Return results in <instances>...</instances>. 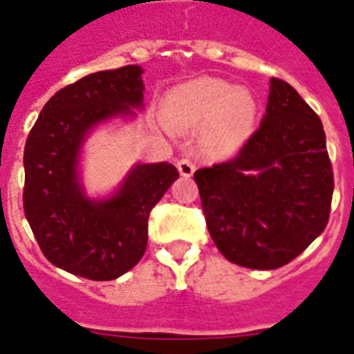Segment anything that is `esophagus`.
Here are the masks:
<instances>
[{
    "label": "esophagus",
    "instance_id": "34e87169",
    "mask_svg": "<svg viewBox=\"0 0 354 354\" xmlns=\"http://www.w3.org/2000/svg\"><path fill=\"white\" fill-rule=\"evenodd\" d=\"M177 168H179L180 175H184V177H192L193 171H195V162H193L192 159L183 158L177 161Z\"/></svg>",
    "mask_w": 354,
    "mask_h": 354
}]
</instances>
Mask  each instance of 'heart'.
<instances>
[{
  "mask_svg": "<svg viewBox=\"0 0 354 354\" xmlns=\"http://www.w3.org/2000/svg\"><path fill=\"white\" fill-rule=\"evenodd\" d=\"M168 111L180 127L214 124L221 138L239 140L252 124L255 104L245 90H234L225 81L198 80L171 93Z\"/></svg>",
  "mask_w": 354,
  "mask_h": 354,
  "instance_id": "heart-1",
  "label": "heart"
}]
</instances>
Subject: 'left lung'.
Returning <instances> with one entry per match:
<instances>
[{"label": "left lung", "instance_id": "obj_1", "mask_svg": "<svg viewBox=\"0 0 354 354\" xmlns=\"http://www.w3.org/2000/svg\"><path fill=\"white\" fill-rule=\"evenodd\" d=\"M209 234L225 259L277 270L326 228L333 170L323 122L283 80H271L266 115L227 161L195 171Z\"/></svg>", "mask_w": 354, "mask_h": 354}]
</instances>
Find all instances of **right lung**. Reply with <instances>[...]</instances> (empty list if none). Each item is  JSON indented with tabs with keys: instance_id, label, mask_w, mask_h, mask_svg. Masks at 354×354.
Listing matches in <instances>:
<instances>
[{
	"instance_id": "obj_1",
	"label": "right lung",
	"mask_w": 354,
	"mask_h": 354,
	"mask_svg": "<svg viewBox=\"0 0 354 354\" xmlns=\"http://www.w3.org/2000/svg\"><path fill=\"white\" fill-rule=\"evenodd\" d=\"M140 65L93 72L46 102L24 147L23 207L51 264L77 277L115 280L147 248L149 214L179 171L170 162L136 165L115 196L92 202L77 183V152L95 124L142 106Z\"/></svg>"
}]
</instances>
